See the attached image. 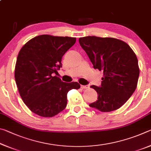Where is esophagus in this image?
Returning <instances> with one entry per match:
<instances>
[{
    "label": "esophagus",
    "mask_w": 151,
    "mask_h": 151,
    "mask_svg": "<svg viewBox=\"0 0 151 151\" xmlns=\"http://www.w3.org/2000/svg\"><path fill=\"white\" fill-rule=\"evenodd\" d=\"M81 88L82 89H86L89 88L88 85H81Z\"/></svg>",
    "instance_id": "esophagus-1"
}]
</instances>
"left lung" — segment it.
I'll list each match as a JSON object with an SVG mask.
<instances>
[{
  "label": "left lung",
  "mask_w": 151,
  "mask_h": 151,
  "mask_svg": "<svg viewBox=\"0 0 151 151\" xmlns=\"http://www.w3.org/2000/svg\"><path fill=\"white\" fill-rule=\"evenodd\" d=\"M78 42L94 69L104 74L101 86H91L98 100L89 106L101 112L119 109L137 88L139 68L136 55L126 42L114 38L88 36L79 38Z\"/></svg>",
  "instance_id": "left-lung-1"
}]
</instances>
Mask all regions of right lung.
Segmentation results:
<instances>
[{
  "label": "right lung",
  "mask_w": 151,
  "mask_h": 151,
  "mask_svg": "<svg viewBox=\"0 0 151 151\" xmlns=\"http://www.w3.org/2000/svg\"><path fill=\"white\" fill-rule=\"evenodd\" d=\"M76 38L43 35L28 41L20 49L14 77L20 96L34 113L52 117L66 108L68 92L78 89L77 82L65 83L57 76L62 58Z\"/></svg>",
  "instance_id": "obj_1"
}]
</instances>
